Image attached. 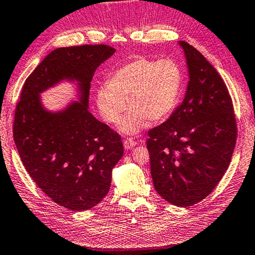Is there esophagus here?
I'll return each mask as SVG.
<instances>
[{
	"instance_id": "34e87169",
	"label": "esophagus",
	"mask_w": 255,
	"mask_h": 255,
	"mask_svg": "<svg viewBox=\"0 0 255 255\" xmlns=\"http://www.w3.org/2000/svg\"><path fill=\"white\" fill-rule=\"evenodd\" d=\"M136 144V141L133 140L132 138H128L124 140V148L125 149H132L133 147H134Z\"/></svg>"
}]
</instances>
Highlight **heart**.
Here are the masks:
<instances>
[{
	"mask_svg": "<svg viewBox=\"0 0 255 255\" xmlns=\"http://www.w3.org/2000/svg\"><path fill=\"white\" fill-rule=\"evenodd\" d=\"M183 74L173 59L152 60L136 56L113 72L106 87L97 91L96 103L105 122L116 124L128 107L131 109L121 123L127 134L141 131L146 119L162 121L174 111L182 91Z\"/></svg>",
	"mask_w": 255,
	"mask_h": 255,
	"instance_id": "1",
	"label": "heart"
}]
</instances>
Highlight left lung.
Listing matches in <instances>:
<instances>
[{
    "label": "left lung",
    "mask_w": 255,
    "mask_h": 255,
    "mask_svg": "<svg viewBox=\"0 0 255 255\" xmlns=\"http://www.w3.org/2000/svg\"><path fill=\"white\" fill-rule=\"evenodd\" d=\"M189 82L170 117L148 131L150 172L157 193L171 204L191 206L209 196L228 168L237 139L233 100L225 82L187 42Z\"/></svg>",
    "instance_id": "1"
}]
</instances>
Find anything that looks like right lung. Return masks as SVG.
Listing matches in <instances>:
<instances>
[{"instance_id": "add662e5", "label": "right lung", "mask_w": 255, "mask_h": 255, "mask_svg": "<svg viewBox=\"0 0 255 255\" xmlns=\"http://www.w3.org/2000/svg\"><path fill=\"white\" fill-rule=\"evenodd\" d=\"M114 52L106 44L51 51L27 77L15 106L13 139L26 171L54 203L77 212L107 195L113 167L123 156L121 135L88 109L93 74ZM62 79L79 82L80 101L65 111H45L39 93Z\"/></svg>"}]
</instances>
